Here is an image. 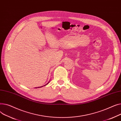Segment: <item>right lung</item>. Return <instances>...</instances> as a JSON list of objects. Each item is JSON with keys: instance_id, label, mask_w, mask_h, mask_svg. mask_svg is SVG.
I'll use <instances>...</instances> for the list:
<instances>
[{"instance_id": "obj_1", "label": "right lung", "mask_w": 121, "mask_h": 121, "mask_svg": "<svg viewBox=\"0 0 121 121\" xmlns=\"http://www.w3.org/2000/svg\"><path fill=\"white\" fill-rule=\"evenodd\" d=\"M49 82H48V83H47L46 84L44 85V86H46V85H47V84H48V83H49ZM40 86V87H35V88H39V87H43V86Z\"/></svg>"}]
</instances>
